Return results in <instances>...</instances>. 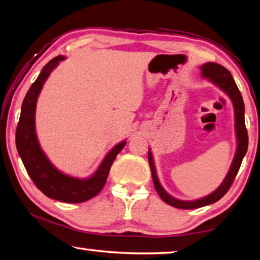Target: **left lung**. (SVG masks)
<instances>
[{
  "mask_svg": "<svg viewBox=\"0 0 260 260\" xmlns=\"http://www.w3.org/2000/svg\"><path fill=\"white\" fill-rule=\"evenodd\" d=\"M203 77H206L209 81H211L212 83L216 84L218 88H220L225 93H228V96L230 97L233 108H235V125H236V136H237V151L235 158H233L232 164L230 167L226 177H225L223 183L218 186L217 190H214L212 193L206 196L204 198H199L197 201H179L169 194L167 191L163 189V186L160 185L159 180L156 174V168L155 163H153L152 153L150 151L148 152L149 158V165L151 169V176L153 180V185L157 193L159 194V197L167 203V204L174 206V208L178 209H197L202 208V206L213 204L219 201L223 196L228 192L230 189L233 180H235L237 174H238L240 165H242L243 158L245 156L247 151V145H249V137H247V130L245 126V119H244V112H245V107H244V101L240 93L238 86H237L235 80H233L232 75L226 68L223 66L217 64V63L209 62L205 63L201 67Z\"/></svg>",
  "mask_w": 260,
  "mask_h": 260,
  "instance_id": "8db88e82",
  "label": "left lung"
}]
</instances>
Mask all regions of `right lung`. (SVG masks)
<instances>
[{"label": "right lung", "mask_w": 260, "mask_h": 260, "mask_svg": "<svg viewBox=\"0 0 260 260\" xmlns=\"http://www.w3.org/2000/svg\"><path fill=\"white\" fill-rule=\"evenodd\" d=\"M66 57L57 56L43 67L42 71L30 86L21 108L20 121L16 129V148L30 178L37 189L49 198L64 203H83L101 192L107 182L109 171L116 157L126 142L114 146L97 169L95 174L85 179L64 175L58 171L41 149L35 131L36 103L44 82L58 63Z\"/></svg>", "instance_id": "obj_1"}]
</instances>
